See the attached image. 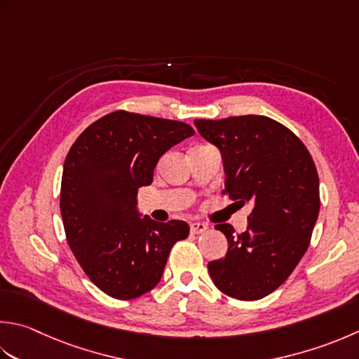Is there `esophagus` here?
<instances>
[{"label":"esophagus","instance_id":"34e87169","mask_svg":"<svg viewBox=\"0 0 359 359\" xmlns=\"http://www.w3.org/2000/svg\"><path fill=\"white\" fill-rule=\"evenodd\" d=\"M189 229H191V233L199 235V233H203V231L208 229V226L205 222H191L189 224Z\"/></svg>","mask_w":359,"mask_h":359}]
</instances>
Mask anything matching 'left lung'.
I'll use <instances>...</instances> for the list:
<instances>
[{"label": "left lung", "instance_id": "left-lung-1", "mask_svg": "<svg viewBox=\"0 0 359 359\" xmlns=\"http://www.w3.org/2000/svg\"><path fill=\"white\" fill-rule=\"evenodd\" d=\"M221 152L230 199L250 203L243 233L217 224L227 238L224 258L208 263L219 291L258 300L286 282L310 245L319 215V175L305 144L268 116L194 119Z\"/></svg>", "mask_w": 359, "mask_h": 359}]
</instances>
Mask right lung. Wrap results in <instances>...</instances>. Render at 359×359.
<instances>
[{
	"label": "right lung",
	"mask_w": 359,
	"mask_h": 359,
	"mask_svg": "<svg viewBox=\"0 0 359 359\" xmlns=\"http://www.w3.org/2000/svg\"><path fill=\"white\" fill-rule=\"evenodd\" d=\"M194 135L189 124L118 110L83 130L63 163L60 213L69 249L101 291L119 300L156 287L185 221L156 222L138 212L158 158Z\"/></svg>",
	"instance_id": "obj_1"
}]
</instances>
